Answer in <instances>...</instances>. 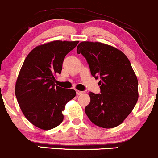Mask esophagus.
Here are the masks:
<instances>
[{
  "instance_id": "34e87169",
  "label": "esophagus",
  "mask_w": 158,
  "mask_h": 158,
  "mask_svg": "<svg viewBox=\"0 0 158 158\" xmlns=\"http://www.w3.org/2000/svg\"><path fill=\"white\" fill-rule=\"evenodd\" d=\"M76 92H77V95H80V94H81L83 93V91H81V90H76Z\"/></svg>"
}]
</instances>
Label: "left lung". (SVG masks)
<instances>
[{"label":"left lung","mask_w":158,"mask_h":158,"mask_svg":"<svg viewBox=\"0 0 158 158\" xmlns=\"http://www.w3.org/2000/svg\"><path fill=\"white\" fill-rule=\"evenodd\" d=\"M89 65L91 75L100 79V94L90 92L85 111L96 126L111 128L129 115L138 99V81L126 56L100 42L82 41L77 48Z\"/></svg>","instance_id":"1"}]
</instances>
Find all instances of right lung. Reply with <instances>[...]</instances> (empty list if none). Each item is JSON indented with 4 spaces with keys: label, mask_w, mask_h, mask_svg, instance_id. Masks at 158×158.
Instances as JSON below:
<instances>
[{
    "label": "right lung",
    "mask_w": 158,
    "mask_h": 158,
    "mask_svg": "<svg viewBox=\"0 0 158 158\" xmlns=\"http://www.w3.org/2000/svg\"><path fill=\"white\" fill-rule=\"evenodd\" d=\"M79 41H55L34 48L25 59L15 85V96L23 115L44 130L56 128L64 119L66 103L76 96L73 89L55 84L67 54Z\"/></svg>",
    "instance_id": "add662e5"
}]
</instances>
